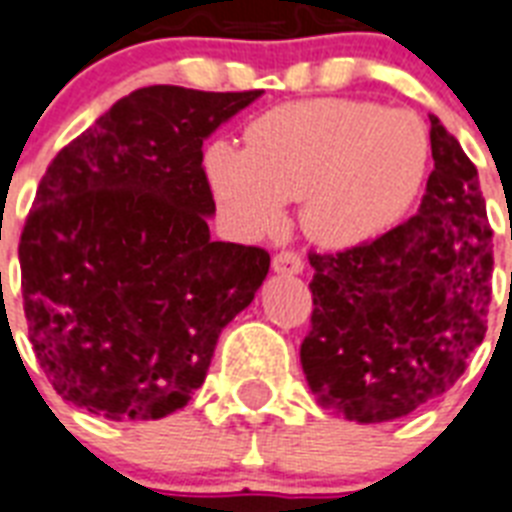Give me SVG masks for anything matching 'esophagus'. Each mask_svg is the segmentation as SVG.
<instances>
[{
  "mask_svg": "<svg viewBox=\"0 0 512 512\" xmlns=\"http://www.w3.org/2000/svg\"><path fill=\"white\" fill-rule=\"evenodd\" d=\"M305 270V263H302V257L294 255V252H278L273 257V273H289V276H297Z\"/></svg>",
  "mask_w": 512,
  "mask_h": 512,
  "instance_id": "1",
  "label": "esophagus"
}]
</instances>
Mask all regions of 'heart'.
Masks as SVG:
<instances>
[{"label":"heart","instance_id":"obj_1","mask_svg":"<svg viewBox=\"0 0 512 512\" xmlns=\"http://www.w3.org/2000/svg\"><path fill=\"white\" fill-rule=\"evenodd\" d=\"M426 168L421 120L355 99L281 105L249 126L247 147L215 141L205 155L215 197L244 231L270 234L286 202H302L305 234L339 249L397 226Z\"/></svg>","mask_w":512,"mask_h":512}]
</instances>
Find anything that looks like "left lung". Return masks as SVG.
<instances>
[{
    "instance_id": "1",
    "label": "left lung",
    "mask_w": 512,
    "mask_h": 512,
    "mask_svg": "<svg viewBox=\"0 0 512 512\" xmlns=\"http://www.w3.org/2000/svg\"><path fill=\"white\" fill-rule=\"evenodd\" d=\"M431 170L418 215L376 242L310 255L313 331L299 360L318 402L384 423L442 397L484 342L492 228L479 173L429 115Z\"/></svg>"
}]
</instances>
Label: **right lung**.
<instances>
[{
  "mask_svg": "<svg viewBox=\"0 0 512 512\" xmlns=\"http://www.w3.org/2000/svg\"><path fill=\"white\" fill-rule=\"evenodd\" d=\"M263 91L147 86L54 157L20 236L28 339L62 400L157 421L205 384L270 257L213 242L202 144Z\"/></svg>",
  "mask_w": 512,
  "mask_h": 512,
  "instance_id": "1",
  "label": "right lung"
}]
</instances>
